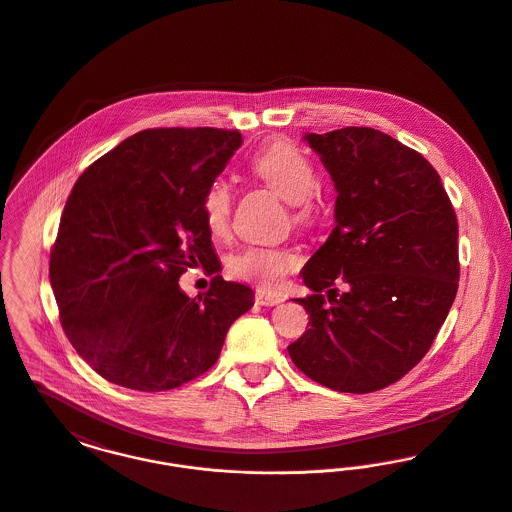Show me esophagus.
I'll return each instance as SVG.
<instances>
[{
	"label": "esophagus",
	"instance_id": "1",
	"mask_svg": "<svg viewBox=\"0 0 512 512\" xmlns=\"http://www.w3.org/2000/svg\"><path fill=\"white\" fill-rule=\"evenodd\" d=\"M286 297L282 295V293L276 292H267V290H257L255 292V301L259 303V305H278V303H282Z\"/></svg>",
	"mask_w": 512,
	"mask_h": 512
}]
</instances>
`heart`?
I'll return each instance as SVG.
<instances>
[{
	"label": "heart",
	"mask_w": 512,
	"mask_h": 512,
	"mask_svg": "<svg viewBox=\"0 0 512 512\" xmlns=\"http://www.w3.org/2000/svg\"><path fill=\"white\" fill-rule=\"evenodd\" d=\"M251 171L274 192L293 205V220L309 224L317 217L315 195L317 172L311 159L290 142H274L251 159ZM201 211L207 228L222 234L228 228L232 211V186L224 180H213L201 197ZM297 257L288 249L278 247H247L230 261L234 278L253 282L261 288H278L286 274L297 268Z\"/></svg>",
	"instance_id": "1"
}]
</instances>
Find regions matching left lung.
I'll use <instances>...</instances> for the list:
<instances>
[{
	"mask_svg": "<svg viewBox=\"0 0 512 512\" xmlns=\"http://www.w3.org/2000/svg\"><path fill=\"white\" fill-rule=\"evenodd\" d=\"M303 140L332 176L336 226L301 270L313 293L293 301L311 317L288 351L330 390H382L420 363L455 301L457 215L436 169L380 130Z\"/></svg>",
	"mask_w": 512,
	"mask_h": 512,
	"instance_id": "obj_1",
	"label": "left lung"
}]
</instances>
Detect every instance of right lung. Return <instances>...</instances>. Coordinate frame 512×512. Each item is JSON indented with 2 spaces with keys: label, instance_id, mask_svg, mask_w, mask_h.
Wrapping results in <instances>:
<instances>
[{
  "label": "right lung",
  "instance_id": "right-lung-1",
  "mask_svg": "<svg viewBox=\"0 0 512 512\" xmlns=\"http://www.w3.org/2000/svg\"><path fill=\"white\" fill-rule=\"evenodd\" d=\"M242 146L238 130L155 128L105 153L76 180L49 259V282L76 353L105 380L178 388L219 359L253 307L240 282L188 297L190 267L220 270L201 197Z\"/></svg>",
  "mask_w": 512,
  "mask_h": 512
}]
</instances>
